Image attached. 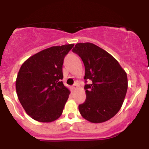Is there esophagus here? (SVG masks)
<instances>
[{
    "instance_id": "1",
    "label": "esophagus",
    "mask_w": 149,
    "mask_h": 149,
    "mask_svg": "<svg viewBox=\"0 0 149 149\" xmlns=\"http://www.w3.org/2000/svg\"><path fill=\"white\" fill-rule=\"evenodd\" d=\"M72 89H73V90H74V91H75V90H76L77 89H78V86H77L76 83H75V84L73 85V86H72Z\"/></svg>"
}]
</instances>
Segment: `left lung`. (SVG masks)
I'll use <instances>...</instances> for the list:
<instances>
[{"mask_svg":"<svg viewBox=\"0 0 149 149\" xmlns=\"http://www.w3.org/2000/svg\"><path fill=\"white\" fill-rule=\"evenodd\" d=\"M72 51L83 61L86 100L78 106L81 116L93 123L109 120L119 111L127 90V76L116 59L90 42L77 43Z\"/></svg>","mask_w":149,"mask_h":149,"instance_id":"obj_1","label":"left lung"}]
</instances>
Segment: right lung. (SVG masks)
Segmentation results:
<instances>
[{
    "label": "right lung",
    "mask_w": 149,
    "mask_h": 149,
    "mask_svg": "<svg viewBox=\"0 0 149 149\" xmlns=\"http://www.w3.org/2000/svg\"><path fill=\"white\" fill-rule=\"evenodd\" d=\"M73 45L45 49L22 65L16 80L17 95L25 111L35 120L50 123L62 113L70 94L61 81L62 65Z\"/></svg>",
    "instance_id": "add662e5"
}]
</instances>
